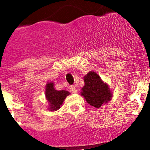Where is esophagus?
<instances>
[{
  "mask_svg": "<svg viewBox=\"0 0 150 150\" xmlns=\"http://www.w3.org/2000/svg\"><path fill=\"white\" fill-rule=\"evenodd\" d=\"M70 90L71 93H77V89H76V87H75V86H71Z\"/></svg>",
  "mask_w": 150,
  "mask_h": 150,
  "instance_id": "1",
  "label": "esophagus"
}]
</instances>
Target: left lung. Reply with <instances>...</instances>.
<instances>
[{"instance_id":"left-lung-1","label":"left lung","mask_w":150,"mask_h":150,"mask_svg":"<svg viewBox=\"0 0 150 150\" xmlns=\"http://www.w3.org/2000/svg\"><path fill=\"white\" fill-rule=\"evenodd\" d=\"M85 86L82 89L81 95L87 103L96 108L110 100L112 93L107 83L103 82L100 75L93 71L84 76Z\"/></svg>"}]
</instances>
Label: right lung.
Masks as SVG:
<instances>
[{"instance_id":"right-lung-1","label":"right lung","mask_w":150,"mask_h":150,"mask_svg":"<svg viewBox=\"0 0 150 150\" xmlns=\"http://www.w3.org/2000/svg\"><path fill=\"white\" fill-rule=\"evenodd\" d=\"M70 93L66 90H56L54 87L53 82H49L46 86L45 95L46 98L49 103V110H58L63 103L66 96H68Z\"/></svg>"}]
</instances>
